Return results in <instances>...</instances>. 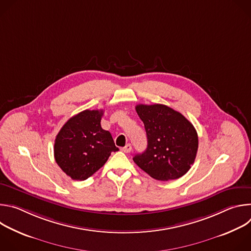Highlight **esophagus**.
Masks as SVG:
<instances>
[{
	"instance_id": "1",
	"label": "esophagus",
	"mask_w": 251,
	"mask_h": 251,
	"mask_svg": "<svg viewBox=\"0 0 251 251\" xmlns=\"http://www.w3.org/2000/svg\"><path fill=\"white\" fill-rule=\"evenodd\" d=\"M131 150H132V146H131V144H127L124 148H122V151H123L124 153H130V152H131Z\"/></svg>"
}]
</instances>
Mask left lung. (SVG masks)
I'll list each match as a JSON object with an SVG mask.
<instances>
[{"mask_svg":"<svg viewBox=\"0 0 251 251\" xmlns=\"http://www.w3.org/2000/svg\"><path fill=\"white\" fill-rule=\"evenodd\" d=\"M144 123L148 146L133 161L159 181L183 176L195 162L199 139L194 125L180 112L163 104L136 106Z\"/></svg>","mask_w":251,"mask_h":251,"instance_id":"8db88e82","label":"left lung"}]
</instances>
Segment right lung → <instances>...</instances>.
<instances>
[{
	"mask_svg": "<svg viewBox=\"0 0 251 251\" xmlns=\"http://www.w3.org/2000/svg\"><path fill=\"white\" fill-rule=\"evenodd\" d=\"M102 115L103 110H84L68 119L55 137V162L73 180H86L119 150L101 127Z\"/></svg>",
	"mask_w": 251,
	"mask_h": 251,
	"instance_id": "add662e5",
	"label": "right lung"
}]
</instances>
